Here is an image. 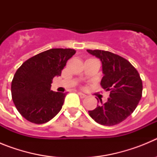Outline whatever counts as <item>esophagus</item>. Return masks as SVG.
<instances>
[{
    "mask_svg": "<svg viewBox=\"0 0 157 157\" xmlns=\"http://www.w3.org/2000/svg\"><path fill=\"white\" fill-rule=\"evenodd\" d=\"M78 94L79 95V97H80V98H86V95L85 94H83V93L78 92Z\"/></svg>",
    "mask_w": 157,
    "mask_h": 157,
    "instance_id": "34e87169",
    "label": "esophagus"
}]
</instances>
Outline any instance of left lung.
<instances>
[{
    "mask_svg": "<svg viewBox=\"0 0 157 157\" xmlns=\"http://www.w3.org/2000/svg\"><path fill=\"white\" fill-rule=\"evenodd\" d=\"M87 52L101 59L104 74L101 85L110 91L108 101L103 103L100 99L99 105L89 111V115L101 125H116L132 114L138 106L142 95V81L138 71L122 56L98 49H87Z\"/></svg>",
    "mask_w": 157,
    "mask_h": 157,
    "instance_id": "1",
    "label": "left lung"
}]
</instances>
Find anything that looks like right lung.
Masks as SVG:
<instances>
[{"label": "right lung", "instance_id": "1", "mask_svg": "<svg viewBox=\"0 0 157 157\" xmlns=\"http://www.w3.org/2000/svg\"><path fill=\"white\" fill-rule=\"evenodd\" d=\"M75 53L72 48H51L35 55L16 71L12 97L18 112L31 123L42 124L61 110L66 93L51 90L55 76L61 75L67 61Z\"/></svg>", "mask_w": 157, "mask_h": 157}]
</instances>
